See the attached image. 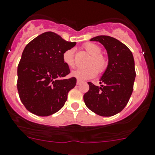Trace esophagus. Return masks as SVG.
<instances>
[{"instance_id": "obj_1", "label": "esophagus", "mask_w": 155, "mask_h": 155, "mask_svg": "<svg viewBox=\"0 0 155 155\" xmlns=\"http://www.w3.org/2000/svg\"><path fill=\"white\" fill-rule=\"evenodd\" d=\"M81 83H82V81L79 80V79H77V82H76V84H77V85H79V84H81Z\"/></svg>"}]
</instances>
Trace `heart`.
Masks as SVG:
<instances>
[{"instance_id":"obj_1","label":"heart","mask_w":155,"mask_h":155,"mask_svg":"<svg viewBox=\"0 0 155 155\" xmlns=\"http://www.w3.org/2000/svg\"><path fill=\"white\" fill-rule=\"evenodd\" d=\"M85 50L91 55L88 61V67L85 68H79L72 73V76L79 80H86L97 76V72L102 73L105 71L107 67V61L105 57L101 54V49L97 45L88 42L84 45ZM63 61L67 66L70 68L75 67L74 50L69 49L63 54Z\"/></svg>"}]
</instances>
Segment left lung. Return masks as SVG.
Listing matches in <instances>:
<instances>
[{
  "label": "left lung",
  "mask_w": 155,
  "mask_h": 155,
  "mask_svg": "<svg viewBox=\"0 0 155 155\" xmlns=\"http://www.w3.org/2000/svg\"><path fill=\"white\" fill-rule=\"evenodd\" d=\"M91 41L104 46L109 61L101 79V87L88 82L89 89L84 94V101L97 115L111 117L122 111L131 97L136 78L134 59L131 51L114 38L98 35Z\"/></svg>",
  "instance_id": "left-lung-1"
}]
</instances>
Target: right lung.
I'll list each match as a JSON object with an SVG mask.
<instances>
[{
  "instance_id": "add662e5",
  "label": "right lung",
  "mask_w": 155,
  "mask_h": 155,
  "mask_svg": "<svg viewBox=\"0 0 155 155\" xmlns=\"http://www.w3.org/2000/svg\"><path fill=\"white\" fill-rule=\"evenodd\" d=\"M76 45L47 31L25 46L17 68V90L29 112L47 117L64 107L76 79L65 78L70 71L64 63L63 54Z\"/></svg>"
}]
</instances>
